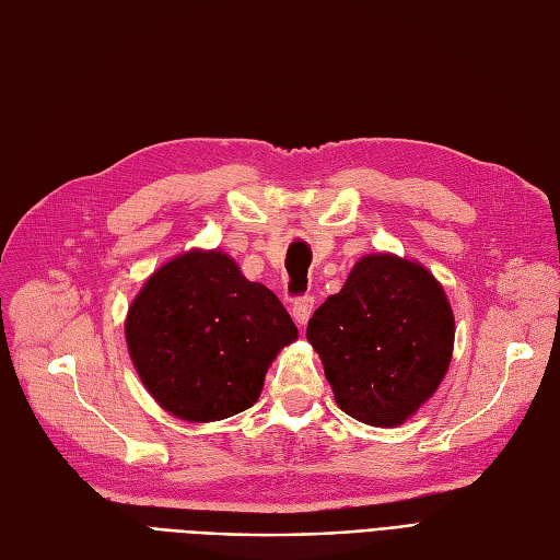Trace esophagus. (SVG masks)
Segmentation results:
<instances>
[{
	"label": "esophagus",
	"instance_id": "esophagus-1",
	"mask_svg": "<svg viewBox=\"0 0 560 560\" xmlns=\"http://www.w3.org/2000/svg\"><path fill=\"white\" fill-rule=\"evenodd\" d=\"M313 303H315V299L311 294L294 299V303H292V317H294V322H296L299 327H303L308 322V317L313 313Z\"/></svg>",
	"mask_w": 560,
	"mask_h": 560
}]
</instances>
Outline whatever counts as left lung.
Instances as JSON below:
<instances>
[{
	"mask_svg": "<svg viewBox=\"0 0 560 560\" xmlns=\"http://www.w3.org/2000/svg\"><path fill=\"white\" fill-rule=\"evenodd\" d=\"M451 303L430 270L393 254L358 261L308 319L338 409L395 428L442 383L453 354Z\"/></svg>",
	"mask_w": 560,
	"mask_h": 560,
	"instance_id": "8db88e82",
	"label": "left lung"
}]
</instances>
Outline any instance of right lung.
Instances as JSON below:
<instances>
[{
	"mask_svg": "<svg viewBox=\"0 0 560 560\" xmlns=\"http://www.w3.org/2000/svg\"><path fill=\"white\" fill-rule=\"evenodd\" d=\"M280 299L222 252H189L147 280L126 319L135 369L165 411L189 422L257 401L268 364L296 341Z\"/></svg>",
	"mask_w": 560,
	"mask_h": 560,
	"instance_id": "1",
	"label": "right lung"
}]
</instances>
